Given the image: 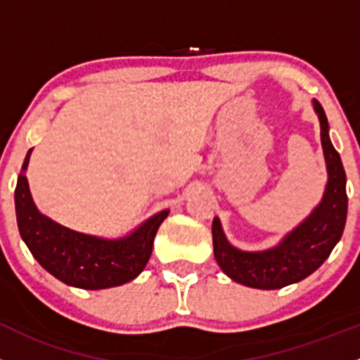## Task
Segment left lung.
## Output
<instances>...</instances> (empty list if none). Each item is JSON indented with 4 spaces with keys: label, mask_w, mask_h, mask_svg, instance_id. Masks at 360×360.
<instances>
[{
    "label": "left lung",
    "mask_w": 360,
    "mask_h": 360,
    "mask_svg": "<svg viewBox=\"0 0 360 360\" xmlns=\"http://www.w3.org/2000/svg\"><path fill=\"white\" fill-rule=\"evenodd\" d=\"M320 120V139L327 163L326 193L311 214L283 237L278 246L265 251H240L226 240L219 218L212 219L214 258L233 281L260 290H276L297 283L327 260L341 239L347 223V176L340 155L329 139V123L320 102L313 100Z\"/></svg>",
    "instance_id": "left-lung-1"
}]
</instances>
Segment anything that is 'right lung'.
I'll list each match as a JSON object with an SVG mask.
<instances>
[{"mask_svg": "<svg viewBox=\"0 0 360 360\" xmlns=\"http://www.w3.org/2000/svg\"><path fill=\"white\" fill-rule=\"evenodd\" d=\"M24 160L15 188L19 232L38 264L70 287L84 290L120 287L144 271L153 251V240L169 209L146 219L137 230L121 239H103L75 232L41 214L31 198Z\"/></svg>", "mask_w": 360, "mask_h": 360, "instance_id": "add662e5", "label": "right lung"}]
</instances>
